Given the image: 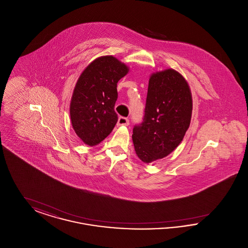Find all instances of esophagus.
<instances>
[{
    "instance_id": "34e87169",
    "label": "esophagus",
    "mask_w": 248,
    "mask_h": 248,
    "mask_svg": "<svg viewBox=\"0 0 248 248\" xmlns=\"http://www.w3.org/2000/svg\"><path fill=\"white\" fill-rule=\"evenodd\" d=\"M118 125H125L127 126L129 124V120L126 117H119L118 122H117Z\"/></svg>"
}]
</instances>
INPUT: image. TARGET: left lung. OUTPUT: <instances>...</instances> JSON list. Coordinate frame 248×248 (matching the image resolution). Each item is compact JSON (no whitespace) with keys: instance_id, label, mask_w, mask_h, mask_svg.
I'll use <instances>...</instances> for the list:
<instances>
[{"instance_id":"8db88e82","label":"left lung","mask_w":248,"mask_h":248,"mask_svg":"<svg viewBox=\"0 0 248 248\" xmlns=\"http://www.w3.org/2000/svg\"><path fill=\"white\" fill-rule=\"evenodd\" d=\"M191 112L192 97L185 78L173 69L153 73L143 122L134 126L132 135L142 162L149 164L171 154L189 128Z\"/></svg>"}]
</instances>
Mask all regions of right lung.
I'll use <instances>...</instances> for the list:
<instances>
[{"instance_id": "right-lung-1", "label": "right lung", "mask_w": 248, "mask_h": 248, "mask_svg": "<svg viewBox=\"0 0 248 248\" xmlns=\"http://www.w3.org/2000/svg\"><path fill=\"white\" fill-rule=\"evenodd\" d=\"M129 68L112 56L94 59L82 72L70 105L71 124L84 144L95 146L110 134L118 115L114 110L117 83Z\"/></svg>"}]
</instances>
